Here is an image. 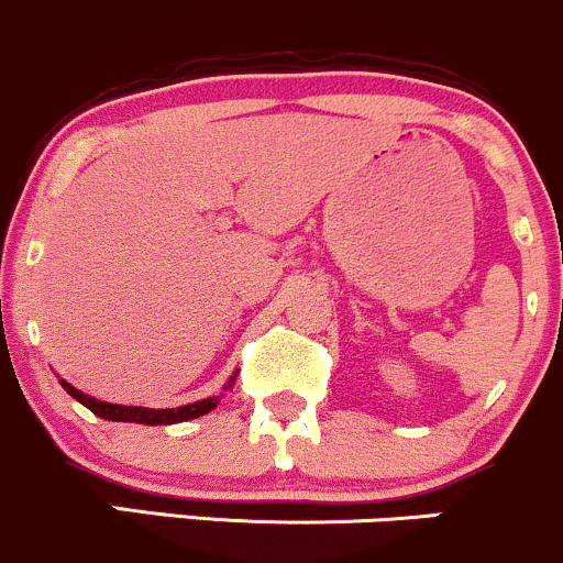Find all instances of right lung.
Instances as JSON below:
<instances>
[{
    "instance_id": "right-lung-1",
    "label": "right lung",
    "mask_w": 563,
    "mask_h": 563,
    "mask_svg": "<svg viewBox=\"0 0 563 563\" xmlns=\"http://www.w3.org/2000/svg\"><path fill=\"white\" fill-rule=\"evenodd\" d=\"M233 383H236V372H233L231 380L223 385V390H231ZM60 385L71 399L85 404V407L90 409L92 415H98V418L111 420V422H141V426H173V422L201 418V415L212 412V409L220 404V396H223V394L210 396V399L183 404V407H175V409H148V407H124V404H109V401L92 399V396L81 394L79 388H74V385L66 380H60Z\"/></svg>"
}]
</instances>
